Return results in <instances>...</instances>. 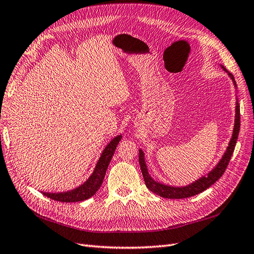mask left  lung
Here are the masks:
<instances>
[{
  "instance_id": "8db88e82",
  "label": "left lung",
  "mask_w": 254,
  "mask_h": 254,
  "mask_svg": "<svg viewBox=\"0 0 254 254\" xmlns=\"http://www.w3.org/2000/svg\"><path fill=\"white\" fill-rule=\"evenodd\" d=\"M224 70L229 74V76L231 77V79L234 82V86L236 87L233 75L230 72H228L225 67H224ZM240 127H241L240 105H238V103H236L235 124H234V129H233V134H232L231 141H230V143H229V146L227 148V151L225 152L224 157L221 158L220 162L217 164V166L215 167L212 172L207 174L206 177L204 176L199 180L190 184V186L183 187V188L165 186V184H162V183L153 180L148 174L147 167H146L144 153L141 149H139V162H140L141 171H142V175H143L146 187H147V189L149 190H151L153 194H156V195L161 196L163 198H170V199H182V198L191 197V196H195L199 193H201V191L205 190L206 189H209L212 184H214L222 175H224L226 168L230 162V159H231V156L233 155V151H234L236 141H237V136H238V133H240Z\"/></svg>"
}]
</instances>
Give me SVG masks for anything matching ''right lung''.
I'll list each match as a JSON object with an SVG mask.
<instances>
[{
	"instance_id": "add662e5",
	"label": "right lung",
	"mask_w": 254,
	"mask_h": 254,
	"mask_svg": "<svg viewBox=\"0 0 254 254\" xmlns=\"http://www.w3.org/2000/svg\"><path fill=\"white\" fill-rule=\"evenodd\" d=\"M121 139H122V135L115 136L114 139L106 146V148L104 149L101 158L98 160L93 174H92L90 176V178L83 184H81L80 187L68 191H63V193H45L44 191L42 194L44 196L53 199V200L61 201V202L83 201L86 200V199L93 196L102 186L107 168H108V165L112 159L115 148H117V146L120 143Z\"/></svg>"
}]
</instances>
